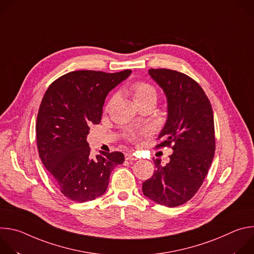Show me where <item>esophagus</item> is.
I'll return each instance as SVG.
<instances>
[{
  "instance_id": "obj_1",
  "label": "esophagus",
  "mask_w": 254,
  "mask_h": 254,
  "mask_svg": "<svg viewBox=\"0 0 254 254\" xmlns=\"http://www.w3.org/2000/svg\"><path fill=\"white\" fill-rule=\"evenodd\" d=\"M126 160L127 161H133V160H136V157L131 153H127V154H126Z\"/></svg>"
}]
</instances>
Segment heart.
I'll use <instances>...</instances> for the list:
<instances>
[{
  "label": "heart",
  "mask_w": 254,
  "mask_h": 254,
  "mask_svg": "<svg viewBox=\"0 0 254 254\" xmlns=\"http://www.w3.org/2000/svg\"><path fill=\"white\" fill-rule=\"evenodd\" d=\"M127 92L131 95L134 102L137 104H140L142 102H146L149 100H157V91L153 85H151L148 82L144 81H135L132 82L128 88ZM115 98V97H114ZM114 98L111 100V102L114 100ZM130 139L135 140L137 138L135 133H131L129 135Z\"/></svg>",
  "instance_id": "b5f03b06"
}]
</instances>
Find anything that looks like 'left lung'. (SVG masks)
Here are the masks:
<instances>
[{
	"mask_svg": "<svg viewBox=\"0 0 254 254\" xmlns=\"http://www.w3.org/2000/svg\"><path fill=\"white\" fill-rule=\"evenodd\" d=\"M149 74L167 96L168 119L157 148L172 147L170 162L154 159L156 170L142 183V193L154 202L177 207L189 201L208 174L215 153L214 118L202 87L176 70L150 69Z\"/></svg>",
	"mask_w": 254,
	"mask_h": 254,
	"instance_id": "8db88e82",
	"label": "left lung"
}]
</instances>
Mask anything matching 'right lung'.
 Segmentation results:
<instances>
[{
	"instance_id": "obj_1",
	"label": "right lung",
	"mask_w": 254,
	"mask_h": 254,
	"mask_svg": "<svg viewBox=\"0 0 254 254\" xmlns=\"http://www.w3.org/2000/svg\"><path fill=\"white\" fill-rule=\"evenodd\" d=\"M130 73L128 69L72 71L53 81L42 98L36 123L39 156L60 192L72 201L104 194L112 171L125 162L121 152H101L92 159L86 137L89 126L100 123L108 92Z\"/></svg>"
}]
</instances>
